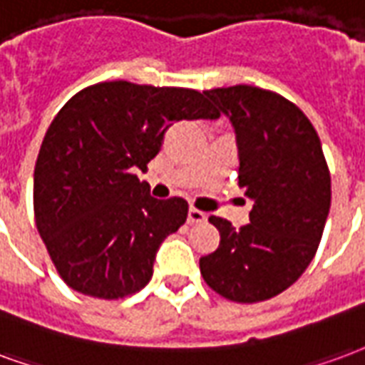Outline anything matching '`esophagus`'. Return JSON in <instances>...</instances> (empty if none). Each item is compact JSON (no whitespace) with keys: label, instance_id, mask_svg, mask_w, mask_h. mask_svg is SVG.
Masks as SVG:
<instances>
[{"label":"esophagus","instance_id":"34e87169","mask_svg":"<svg viewBox=\"0 0 365 365\" xmlns=\"http://www.w3.org/2000/svg\"><path fill=\"white\" fill-rule=\"evenodd\" d=\"M206 222V214L200 212V210L190 208L188 210V223H202Z\"/></svg>","mask_w":365,"mask_h":365}]
</instances>
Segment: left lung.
Masks as SVG:
<instances>
[{"instance_id": "8db88e82", "label": "left lung", "mask_w": 365, "mask_h": 365, "mask_svg": "<svg viewBox=\"0 0 365 365\" xmlns=\"http://www.w3.org/2000/svg\"><path fill=\"white\" fill-rule=\"evenodd\" d=\"M235 130L239 185L255 202L235 230L210 217L220 247L200 259L210 288L257 303L288 289L309 267L331 208V175L309 118L278 93L235 85L204 91Z\"/></svg>"}]
</instances>
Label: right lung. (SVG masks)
I'll return each mask as SVG.
<instances>
[{"label":"right lung","instance_id":"obj_1","mask_svg":"<svg viewBox=\"0 0 365 365\" xmlns=\"http://www.w3.org/2000/svg\"><path fill=\"white\" fill-rule=\"evenodd\" d=\"M182 118L220 114L194 89L128 81L91 85L56 114L34 167V220L71 289L118 299L151 280L159 245L186 222L188 204L157 200L134 173L148 171Z\"/></svg>","mask_w":365,"mask_h":365}]
</instances>
